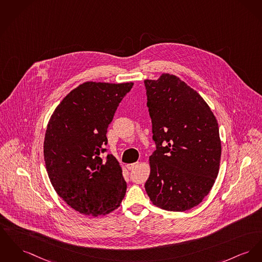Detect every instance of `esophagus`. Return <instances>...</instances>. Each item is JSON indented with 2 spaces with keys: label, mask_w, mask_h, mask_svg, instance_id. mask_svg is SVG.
I'll return each instance as SVG.
<instances>
[{
  "label": "esophagus",
  "mask_w": 262,
  "mask_h": 262,
  "mask_svg": "<svg viewBox=\"0 0 262 262\" xmlns=\"http://www.w3.org/2000/svg\"><path fill=\"white\" fill-rule=\"evenodd\" d=\"M138 165H139V162H136V163H133V164H128L126 167H127L128 170H133L134 168L138 167Z\"/></svg>",
  "instance_id": "34e87169"
}]
</instances>
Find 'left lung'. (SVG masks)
I'll list each match as a JSON object with an SVG mask.
<instances>
[{"instance_id":"8db88e82","label":"left lung","mask_w":262,"mask_h":262,"mask_svg":"<svg viewBox=\"0 0 262 262\" xmlns=\"http://www.w3.org/2000/svg\"><path fill=\"white\" fill-rule=\"evenodd\" d=\"M144 83L157 147L145 190L160 209L188 210L202 203L219 174V124L204 98L174 74Z\"/></svg>"}]
</instances>
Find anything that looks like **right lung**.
Listing matches in <instances>:
<instances>
[{
  "label": "right lung",
  "instance_id": "obj_1",
  "mask_svg": "<svg viewBox=\"0 0 262 262\" xmlns=\"http://www.w3.org/2000/svg\"><path fill=\"white\" fill-rule=\"evenodd\" d=\"M133 82L86 81L54 109L43 142L46 168L56 193L85 215L118 209L127 185L117 159L100 157L107 128Z\"/></svg>",
  "mask_w": 262,
  "mask_h": 262
}]
</instances>
